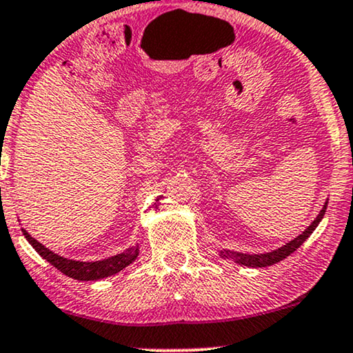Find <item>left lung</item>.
I'll use <instances>...</instances> for the list:
<instances>
[{
	"label": "left lung",
	"mask_w": 353,
	"mask_h": 353,
	"mask_svg": "<svg viewBox=\"0 0 353 353\" xmlns=\"http://www.w3.org/2000/svg\"><path fill=\"white\" fill-rule=\"evenodd\" d=\"M326 206L327 203H324L323 210L319 211V214L316 216V219L313 221L312 224L308 225L305 231L300 234L299 237H295L294 241H290L289 243H285L284 247L278 248V250H272L270 253H260V255H248V253H237V252H231V250H224L221 252V256L223 258H231L239 265H243V266H252V268H263V266H271L274 265V263H278L281 260H284V258H288L290 253H294L297 248L302 245V243L307 241V239L312 236V232L316 229V225L319 224V221L323 219L324 213H326Z\"/></svg>",
	"instance_id": "8db88e82"
}]
</instances>
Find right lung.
<instances>
[{
  "label": "right lung",
  "instance_id": "obj_1",
  "mask_svg": "<svg viewBox=\"0 0 353 353\" xmlns=\"http://www.w3.org/2000/svg\"><path fill=\"white\" fill-rule=\"evenodd\" d=\"M22 232L40 256H43L46 261H50L51 265L58 268V270L61 272H64L65 276H69V278L77 279V281H97V279L108 278V276L116 274V272L124 270L125 266H129L130 263L135 261V258L139 255V248L130 247L124 253H119V255L106 258V260H101V261L88 263V261L68 260V258L56 255V253L51 252L50 248L41 245L39 241H35L34 237H30V234L27 232L26 229H22Z\"/></svg>",
  "mask_w": 353,
  "mask_h": 353
}]
</instances>
